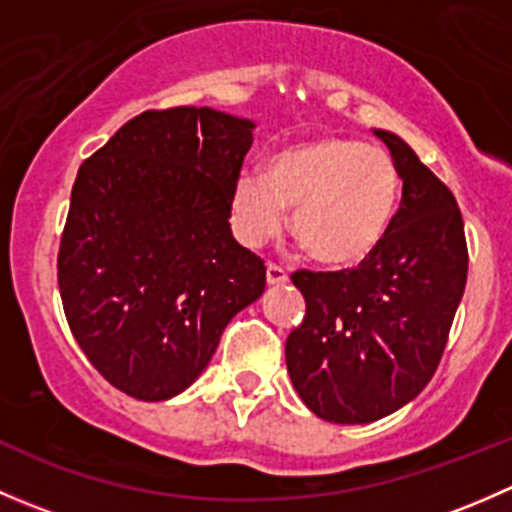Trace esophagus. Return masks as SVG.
Returning a JSON list of instances; mask_svg holds the SVG:
<instances>
[{
    "instance_id": "obj_1",
    "label": "esophagus",
    "mask_w": 512,
    "mask_h": 512,
    "mask_svg": "<svg viewBox=\"0 0 512 512\" xmlns=\"http://www.w3.org/2000/svg\"><path fill=\"white\" fill-rule=\"evenodd\" d=\"M287 280H289L287 272L282 270L280 265H275V262H270V265H267V285L280 287V285H285Z\"/></svg>"
}]
</instances>
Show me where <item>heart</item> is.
I'll return each mask as SVG.
<instances>
[{
  "label": "heart",
  "mask_w": 512,
  "mask_h": 512,
  "mask_svg": "<svg viewBox=\"0 0 512 512\" xmlns=\"http://www.w3.org/2000/svg\"><path fill=\"white\" fill-rule=\"evenodd\" d=\"M399 170L389 153L356 138H322L277 153L267 178L242 170L232 183L230 223L250 250L282 230L292 208V232L309 255L329 267H352L384 240L396 203Z\"/></svg>",
  "instance_id": "heart-1"
}]
</instances>
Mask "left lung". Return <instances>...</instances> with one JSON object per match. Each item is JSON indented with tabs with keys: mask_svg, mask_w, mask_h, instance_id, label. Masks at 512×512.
I'll list each match as a JSON object with an SVG mask.
<instances>
[{
	"mask_svg": "<svg viewBox=\"0 0 512 512\" xmlns=\"http://www.w3.org/2000/svg\"><path fill=\"white\" fill-rule=\"evenodd\" d=\"M404 180L381 245L359 267L297 270L307 312L285 344L289 379L312 414L371 423L423 391L446 349L468 277L451 190L389 131H374Z\"/></svg>",
	"mask_w": 512,
	"mask_h": 512,
	"instance_id": "left-lung-1",
	"label": "left lung"
}]
</instances>
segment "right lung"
<instances>
[{
    "label": "right lung",
    "mask_w": 512,
    "mask_h": 512,
    "mask_svg": "<svg viewBox=\"0 0 512 512\" xmlns=\"http://www.w3.org/2000/svg\"><path fill=\"white\" fill-rule=\"evenodd\" d=\"M252 128L213 108L143 111L81 163L61 304L86 359L133 399L188 389L227 322L265 292V265L227 223Z\"/></svg>",
    "instance_id": "right-lung-1"
}]
</instances>
